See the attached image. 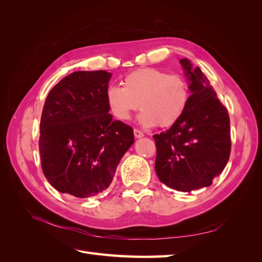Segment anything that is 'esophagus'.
Instances as JSON below:
<instances>
[{
  "label": "esophagus",
  "mask_w": 262,
  "mask_h": 262,
  "mask_svg": "<svg viewBox=\"0 0 262 262\" xmlns=\"http://www.w3.org/2000/svg\"><path fill=\"white\" fill-rule=\"evenodd\" d=\"M133 133H134V137H136V138H142V137H144V133L142 132V131H140L139 129H134V130H133Z\"/></svg>",
  "instance_id": "1"
}]
</instances>
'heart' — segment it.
<instances>
[{
	"instance_id": "1",
	"label": "heart",
	"mask_w": 262,
	"mask_h": 262,
	"mask_svg": "<svg viewBox=\"0 0 262 262\" xmlns=\"http://www.w3.org/2000/svg\"><path fill=\"white\" fill-rule=\"evenodd\" d=\"M190 99L187 78L155 68L133 71L123 77L122 87L109 85L106 100L118 120L125 121L140 108V121L145 126L168 128L184 116Z\"/></svg>"
}]
</instances>
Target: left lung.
Returning a JSON list of instances; mask_svg holds the SVG:
<instances>
[{"instance_id": "8db88e82", "label": "left lung", "mask_w": 262, "mask_h": 262, "mask_svg": "<svg viewBox=\"0 0 262 262\" xmlns=\"http://www.w3.org/2000/svg\"><path fill=\"white\" fill-rule=\"evenodd\" d=\"M190 81L186 112L170 129L153 136L155 170L167 187L182 192L209 187L223 171L231 155L227 109L208 77L188 59L180 60Z\"/></svg>"}]
</instances>
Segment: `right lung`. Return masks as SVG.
Wrapping results in <instances>:
<instances>
[{
  "label": "right lung",
  "mask_w": 262,
  "mask_h": 262,
  "mask_svg": "<svg viewBox=\"0 0 262 262\" xmlns=\"http://www.w3.org/2000/svg\"><path fill=\"white\" fill-rule=\"evenodd\" d=\"M112 73L78 71L46 98L39 153L49 184L76 198L96 195L110 184L133 144V129L109 114L106 91Z\"/></svg>",
  "instance_id": "1"
}]
</instances>
